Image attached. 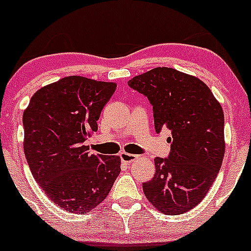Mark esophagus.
<instances>
[{
	"label": "esophagus",
	"instance_id": "34e87169",
	"mask_svg": "<svg viewBox=\"0 0 251 251\" xmlns=\"http://www.w3.org/2000/svg\"><path fill=\"white\" fill-rule=\"evenodd\" d=\"M137 158H138V156L135 155V154L126 153V151H123V153H120L121 161H123V163H126V164H131L132 161H135Z\"/></svg>",
	"mask_w": 251,
	"mask_h": 251
}]
</instances>
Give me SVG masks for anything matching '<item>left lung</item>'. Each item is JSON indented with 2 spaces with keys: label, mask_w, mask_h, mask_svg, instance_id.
<instances>
[{
  "label": "left lung",
  "mask_w": 251,
  "mask_h": 251,
  "mask_svg": "<svg viewBox=\"0 0 251 251\" xmlns=\"http://www.w3.org/2000/svg\"><path fill=\"white\" fill-rule=\"evenodd\" d=\"M153 105L156 132L169 128V158H155L143 183L147 199L166 215L189 211L205 198L225 155V116L206 83L173 68H154L128 81Z\"/></svg>",
  "instance_id": "obj_1"
}]
</instances>
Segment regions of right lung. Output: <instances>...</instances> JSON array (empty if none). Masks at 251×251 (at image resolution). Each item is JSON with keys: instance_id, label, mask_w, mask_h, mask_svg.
Here are the masks:
<instances>
[{"instance_id": "right-lung-1", "label": "right lung", "mask_w": 251, "mask_h": 251, "mask_svg": "<svg viewBox=\"0 0 251 251\" xmlns=\"http://www.w3.org/2000/svg\"><path fill=\"white\" fill-rule=\"evenodd\" d=\"M115 90V82L67 76L36 91L24 110L25 158L37 184L63 210H92L120 174V156L93 155L83 146Z\"/></svg>"}]
</instances>
